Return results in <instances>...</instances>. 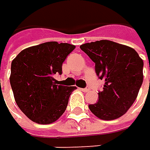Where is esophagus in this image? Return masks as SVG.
<instances>
[{"instance_id":"34e87169","label":"esophagus","mask_w":150,"mask_h":150,"mask_svg":"<svg viewBox=\"0 0 150 150\" xmlns=\"http://www.w3.org/2000/svg\"><path fill=\"white\" fill-rule=\"evenodd\" d=\"M81 90H82L83 92H88V91L90 90V88H89L88 86H86V87H85V88H81Z\"/></svg>"}]
</instances>
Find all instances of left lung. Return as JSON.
Listing matches in <instances>:
<instances>
[{
  "instance_id": "obj_1",
  "label": "left lung",
  "mask_w": 150,
  "mask_h": 150,
  "mask_svg": "<svg viewBox=\"0 0 150 150\" xmlns=\"http://www.w3.org/2000/svg\"><path fill=\"white\" fill-rule=\"evenodd\" d=\"M96 64V73L103 80L99 100L88 108L103 120L123 116L134 103L143 81V61L132 47L103 40L80 46Z\"/></svg>"
}]
</instances>
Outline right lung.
<instances>
[{
	"instance_id": "1",
	"label": "right lung",
	"mask_w": 150,
	"mask_h": 150,
	"mask_svg": "<svg viewBox=\"0 0 150 150\" xmlns=\"http://www.w3.org/2000/svg\"><path fill=\"white\" fill-rule=\"evenodd\" d=\"M74 45L50 41L22 50L11 63L10 86L19 109L32 121L47 125L65 111L76 86L57 85L54 74Z\"/></svg>"
}]
</instances>
